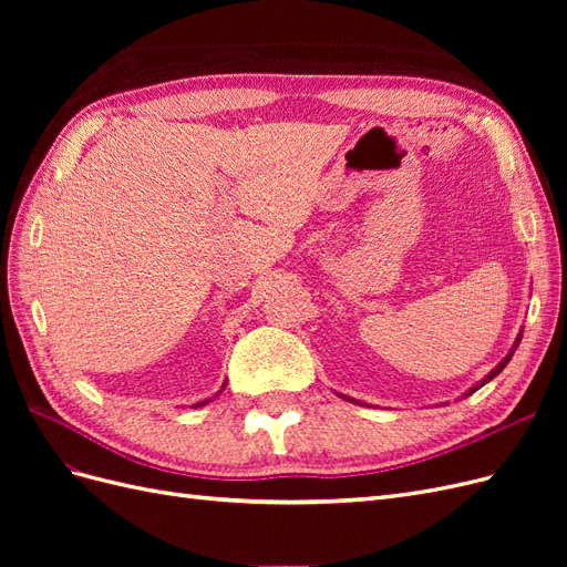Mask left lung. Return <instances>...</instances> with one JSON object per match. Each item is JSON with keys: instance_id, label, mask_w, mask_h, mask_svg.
I'll use <instances>...</instances> for the list:
<instances>
[{"instance_id": "1", "label": "left lung", "mask_w": 567, "mask_h": 567, "mask_svg": "<svg viewBox=\"0 0 567 567\" xmlns=\"http://www.w3.org/2000/svg\"><path fill=\"white\" fill-rule=\"evenodd\" d=\"M511 357H513V352H511V354H508V357H506V359H504V362H502V364H499V367H496V369H494V371H492V373H489V375H487V381H492V379H494V375H496V373H499V371H502V369H504V367H506V364H508V359H511ZM480 385H483V383H480ZM480 385H477V388H480Z\"/></svg>"}]
</instances>
